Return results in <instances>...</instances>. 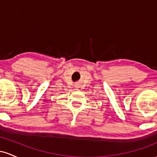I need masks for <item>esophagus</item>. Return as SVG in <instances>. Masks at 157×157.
<instances>
[{
	"label": "esophagus",
	"mask_w": 157,
	"mask_h": 157,
	"mask_svg": "<svg viewBox=\"0 0 157 157\" xmlns=\"http://www.w3.org/2000/svg\"><path fill=\"white\" fill-rule=\"evenodd\" d=\"M75 89L77 90H81V87L80 86L79 84H76V86H75Z\"/></svg>",
	"instance_id": "obj_1"
}]
</instances>
